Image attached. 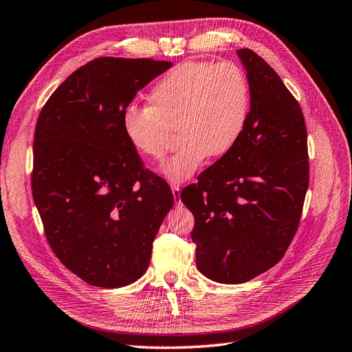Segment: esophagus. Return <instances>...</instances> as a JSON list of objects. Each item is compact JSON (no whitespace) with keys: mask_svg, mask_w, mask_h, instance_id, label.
I'll use <instances>...</instances> for the list:
<instances>
[{"mask_svg":"<svg viewBox=\"0 0 352 352\" xmlns=\"http://www.w3.org/2000/svg\"><path fill=\"white\" fill-rule=\"evenodd\" d=\"M170 190H173L175 205L182 204V199H179V184H173V186H170Z\"/></svg>","mask_w":352,"mask_h":352,"instance_id":"esophagus-1","label":"esophagus"}]
</instances>
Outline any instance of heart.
Here are the masks:
<instances>
[{
	"label": "heart",
	"instance_id": "heart-1",
	"mask_svg": "<svg viewBox=\"0 0 352 352\" xmlns=\"http://www.w3.org/2000/svg\"><path fill=\"white\" fill-rule=\"evenodd\" d=\"M248 111V78L235 62H187L157 80L147 107H126L120 126L132 150L146 159L164 157L178 126L183 142L160 173L182 183L211 155L221 157L236 146Z\"/></svg>",
	"mask_w": 352,
	"mask_h": 352
}]
</instances>
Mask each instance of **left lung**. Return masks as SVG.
<instances>
[{
  "instance_id": "1",
  "label": "left lung",
  "mask_w": 352,
  "mask_h": 352,
  "mask_svg": "<svg viewBox=\"0 0 352 352\" xmlns=\"http://www.w3.org/2000/svg\"><path fill=\"white\" fill-rule=\"evenodd\" d=\"M250 113L236 146L179 195L195 215L196 266L215 283L242 284L283 258L309 184L299 102L257 53L239 49Z\"/></svg>"
}]
</instances>
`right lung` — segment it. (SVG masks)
<instances>
[{"instance_id": "obj_1", "label": "right lung", "mask_w": 352, "mask_h": 352, "mask_svg": "<svg viewBox=\"0 0 352 352\" xmlns=\"http://www.w3.org/2000/svg\"><path fill=\"white\" fill-rule=\"evenodd\" d=\"M170 67L147 58L94 59L38 116L34 202L53 253L90 285L119 288L146 274L174 205L165 179L142 168L120 126L138 90Z\"/></svg>"}]
</instances>
